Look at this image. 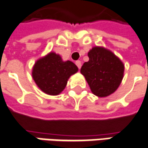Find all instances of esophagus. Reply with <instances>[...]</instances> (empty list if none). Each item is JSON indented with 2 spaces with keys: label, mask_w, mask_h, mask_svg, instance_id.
<instances>
[{
  "label": "esophagus",
  "mask_w": 148,
  "mask_h": 148,
  "mask_svg": "<svg viewBox=\"0 0 148 148\" xmlns=\"http://www.w3.org/2000/svg\"><path fill=\"white\" fill-rule=\"evenodd\" d=\"M75 64L77 65V66L78 67V69H80L82 67V62L81 61H77L76 62H75Z\"/></svg>",
  "instance_id": "esophagus-1"
}]
</instances>
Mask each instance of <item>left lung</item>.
<instances>
[{
    "label": "left lung",
    "instance_id": "left-lung-1",
    "mask_svg": "<svg viewBox=\"0 0 148 148\" xmlns=\"http://www.w3.org/2000/svg\"><path fill=\"white\" fill-rule=\"evenodd\" d=\"M89 61L81 68L95 95L104 98L115 91L122 82L124 64L112 51L103 46H95L88 52Z\"/></svg>",
    "mask_w": 148,
    "mask_h": 148
}]
</instances>
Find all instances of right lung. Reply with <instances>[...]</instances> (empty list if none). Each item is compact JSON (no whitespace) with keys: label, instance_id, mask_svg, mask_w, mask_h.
Returning a JSON list of instances; mask_svg holds the SVG:
<instances>
[{"label":"right lung","instance_id":"add662e5","mask_svg":"<svg viewBox=\"0 0 148 148\" xmlns=\"http://www.w3.org/2000/svg\"><path fill=\"white\" fill-rule=\"evenodd\" d=\"M78 71L77 66L71 61L64 62L54 52L36 61L32 70V77L42 92L49 95H58L66 86L68 79Z\"/></svg>","mask_w":148,"mask_h":148}]
</instances>
